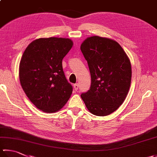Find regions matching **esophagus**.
<instances>
[{"mask_svg": "<svg viewBox=\"0 0 157 157\" xmlns=\"http://www.w3.org/2000/svg\"><path fill=\"white\" fill-rule=\"evenodd\" d=\"M74 89H75V91L78 90V83H76L74 85Z\"/></svg>", "mask_w": 157, "mask_h": 157, "instance_id": "esophagus-1", "label": "esophagus"}]
</instances>
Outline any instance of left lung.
Returning a JSON list of instances; mask_svg holds the SVG:
<instances>
[{"mask_svg": "<svg viewBox=\"0 0 157 157\" xmlns=\"http://www.w3.org/2000/svg\"><path fill=\"white\" fill-rule=\"evenodd\" d=\"M81 50L91 75V86L81 98L89 111L106 116L124 101L131 86L132 70L128 56L115 41L99 36L87 37Z\"/></svg>", "mask_w": 157, "mask_h": 157, "instance_id": "8db88e82", "label": "left lung"}]
</instances>
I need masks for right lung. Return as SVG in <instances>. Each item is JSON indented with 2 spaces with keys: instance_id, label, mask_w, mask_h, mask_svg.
Returning <instances> with one entry per match:
<instances>
[{
  "instance_id": "add662e5",
  "label": "right lung",
  "mask_w": 157,
  "mask_h": 157,
  "mask_svg": "<svg viewBox=\"0 0 157 157\" xmlns=\"http://www.w3.org/2000/svg\"><path fill=\"white\" fill-rule=\"evenodd\" d=\"M72 45L68 38H40L33 41L23 53L19 66L20 84L41 111H58L72 93L62 67V60Z\"/></svg>"
}]
</instances>
